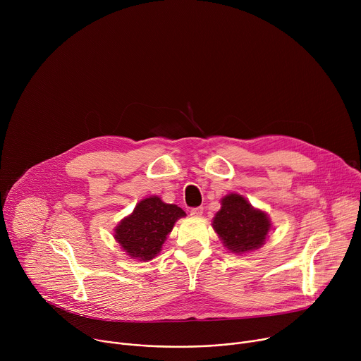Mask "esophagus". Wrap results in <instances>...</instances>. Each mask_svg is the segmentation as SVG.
<instances>
[{
    "label": "esophagus",
    "instance_id": "esophagus-1",
    "mask_svg": "<svg viewBox=\"0 0 361 361\" xmlns=\"http://www.w3.org/2000/svg\"><path fill=\"white\" fill-rule=\"evenodd\" d=\"M190 214H191L192 217H195V219L201 217V216H202V207H194V209H191V210H190Z\"/></svg>",
    "mask_w": 361,
    "mask_h": 361
}]
</instances>
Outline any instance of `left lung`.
I'll return each mask as SVG.
<instances>
[{
    "mask_svg": "<svg viewBox=\"0 0 361 361\" xmlns=\"http://www.w3.org/2000/svg\"><path fill=\"white\" fill-rule=\"evenodd\" d=\"M213 227L227 250L243 254L264 244L271 221L243 195L231 192L221 200V209L213 220Z\"/></svg>",
    "mask_w": 361,
    "mask_h": 361,
    "instance_id": "8db88e82",
    "label": "left lung"
}]
</instances>
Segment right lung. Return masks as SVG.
Returning <instances> with one entry per match:
<instances>
[{
  "label": "right lung",
  "mask_w": 361,
  "mask_h": 361,
  "mask_svg": "<svg viewBox=\"0 0 361 361\" xmlns=\"http://www.w3.org/2000/svg\"><path fill=\"white\" fill-rule=\"evenodd\" d=\"M184 216V210L177 205L151 195L141 200L134 212L120 221L114 238L131 259L148 262L161 251L176 221Z\"/></svg>",
  "instance_id": "add662e5"
}]
</instances>
